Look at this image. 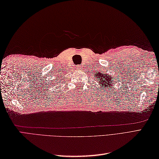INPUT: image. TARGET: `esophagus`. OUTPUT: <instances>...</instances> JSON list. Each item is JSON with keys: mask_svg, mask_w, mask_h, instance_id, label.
Returning <instances> with one entry per match:
<instances>
[{"mask_svg": "<svg viewBox=\"0 0 159 159\" xmlns=\"http://www.w3.org/2000/svg\"><path fill=\"white\" fill-rule=\"evenodd\" d=\"M82 66H76V70H82Z\"/></svg>", "mask_w": 159, "mask_h": 159, "instance_id": "esophagus-1", "label": "esophagus"}]
</instances>
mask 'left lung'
<instances>
[{
    "instance_id": "8db88e82",
    "label": "left lung",
    "mask_w": 159,
    "mask_h": 159,
    "mask_svg": "<svg viewBox=\"0 0 159 159\" xmlns=\"http://www.w3.org/2000/svg\"><path fill=\"white\" fill-rule=\"evenodd\" d=\"M94 76L98 80L100 85L102 87L105 86L106 88L112 87V84H110V82L111 83H113V79H111L112 78L111 75H107V74H103L102 72H98V73H96V75Z\"/></svg>"
}]
</instances>
